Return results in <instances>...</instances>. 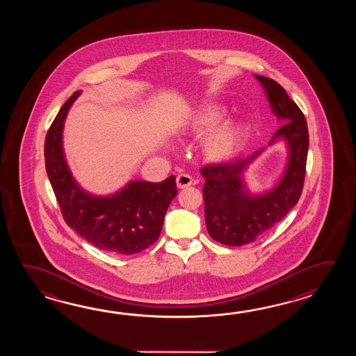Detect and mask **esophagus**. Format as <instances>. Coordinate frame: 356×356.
Wrapping results in <instances>:
<instances>
[{
    "label": "esophagus",
    "mask_w": 356,
    "mask_h": 356,
    "mask_svg": "<svg viewBox=\"0 0 356 356\" xmlns=\"http://www.w3.org/2000/svg\"><path fill=\"white\" fill-rule=\"evenodd\" d=\"M193 184V179L189 175H179L177 177V186L178 188H186Z\"/></svg>",
    "instance_id": "1"
}]
</instances>
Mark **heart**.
Masks as SVG:
<instances>
[{
  "instance_id": "1",
  "label": "heart",
  "mask_w": 356,
  "mask_h": 356,
  "mask_svg": "<svg viewBox=\"0 0 356 356\" xmlns=\"http://www.w3.org/2000/svg\"><path fill=\"white\" fill-rule=\"evenodd\" d=\"M224 117V112L219 108L206 109L197 115L193 124V131L198 136H202L218 126ZM244 138V129L242 126L225 122L213 129L204 143V155L212 161H221L227 159L234 154L242 145Z\"/></svg>"
}]
</instances>
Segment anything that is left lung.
<instances>
[{
	"mask_svg": "<svg viewBox=\"0 0 356 356\" xmlns=\"http://www.w3.org/2000/svg\"><path fill=\"white\" fill-rule=\"evenodd\" d=\"M256 79L265 88L273 113L282 122L270 145L279 138L286 141L288 165L275 188L258 196L250 195L243 175L264 149L247 159L201 169L206 179L202 193L207 232L216 242L232 247L254 242L284 219L298 204L305 177L309 134L304 114L280 83L265 76L256 75Z\"/></svg>",
	"mask_w": 356,
	"mask_h": 356,
	"instance_id": "1",
	"label": "left lung"
}]
</instances>
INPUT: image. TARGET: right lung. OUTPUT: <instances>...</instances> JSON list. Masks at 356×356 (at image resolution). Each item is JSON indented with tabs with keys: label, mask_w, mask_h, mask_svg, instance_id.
<instances>
[{
	"label": "right lung",
	"mask_w": 356,
	"mask_h": 356,
	"mask_svg": "<svg viewBox=\"0 0 356 356\" xmlns=\"http://www.w3.org/2000/svg\"><path fill=\"white\" fill-rule=\"evenodd\" d=\"M79 95L75 91L68 98L47 132V175L68 227L99 250L135 254L158 241L169 204L177 196L175 177L160 183L129 181L112 196L85 192L72 178L62 149L63 123Z\"/></svg>",
	"instance_id": "obj_1"
}]
</instances>
